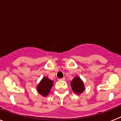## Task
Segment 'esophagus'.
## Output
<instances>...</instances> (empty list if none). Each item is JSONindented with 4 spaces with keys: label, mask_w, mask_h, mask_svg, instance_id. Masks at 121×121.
<instances>
[{
    "label": "esophagus",
    "mask_w": 121,
    "mask_h": 121,
    "mask_svg": "<svg viewBox=\"0 0 121 121\" xmlns=\"http://www.w3.org/2000/svg\"><path fill=\"white\" fill-rule=\"evenodd\" d=\"M58 80H60V81H65V78H60V79H59Z\"/></svg>",
    "instance_id": "esophagus-1"
}]
</instances>
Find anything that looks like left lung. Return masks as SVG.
<instances>
[{
  "mask_svg": "<svg viewBox=\"0 0 121 121\" xmlns=\"http://www.w3.org/2000/svg\"><path fill=\"white\" fill-rule=\"evenodd\" d=\"M70 85L72 88L75 94H82L85 90V85L83 81L79 77H76L72 80Z\"/></svg>",
  "mask_w": 121,
  "mask_h": 121,
  "instance_id": "left-lung-1",
  "label": "left lung"
}]
</instances>
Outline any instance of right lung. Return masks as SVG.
Segmentation results:
<instances>
[{"instance_id":"1","label":"right lung","mask_w":121,"mask_h":121,"mask_svg":"<svg viewBox=\"0 0 121 121\" xmlns=\"http://www.w3.org/2000/svg\"><path fill=\"white\" fill-rule=\"evenodd\" d=\"M53 85V81L47 77L43 78L37 86V90L43 97L47 96L50 92V90Z\"/></svg>"}]
</instances>
